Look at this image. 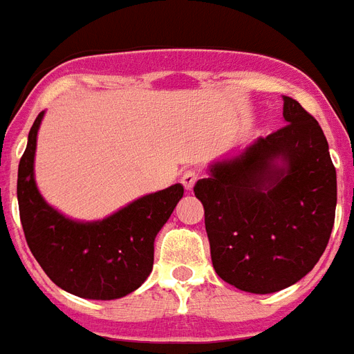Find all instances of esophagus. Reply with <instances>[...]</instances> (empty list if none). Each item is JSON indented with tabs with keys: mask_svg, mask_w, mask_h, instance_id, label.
I'll return each mask as SVG.
<instances>
[{
	"mask_svg": "<svg viewBox=\"0 0 354 354\" xmlns=\"http://www.w3.org/2000/svg\"><path fill=\"white\" fill-rule=\"evenodd\" d=\"M196 182H198V171H194V169H187L182 174L183 187H185L187 191H192V187H194Z\"/></svg>",
	"mask_w": 354,
	"mask_h": 354,
	"instance_id": "1",
	"label": "esophagus"
}]
</instances>
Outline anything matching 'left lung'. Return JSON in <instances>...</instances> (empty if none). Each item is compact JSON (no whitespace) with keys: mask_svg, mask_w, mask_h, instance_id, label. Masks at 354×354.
<instances>
[{"mask_svg":"<svg viewBox=\"0 0 354 354\" xmlns=\"http://www.w3.org/2000/svg\"><path fill=\"white\" fill-rule=\"evenodd\" d=\"M284 124L198 180L214 270L250 293L292 286L319 263L333 230L337 171L319 122L283 97Z\"/></svg>","mask_w":354,"mask_h":354,"instance_id":"left-lung-1","label":"left lung"}]
</instances>
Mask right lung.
Here are the masks:
<instances>
[{
    "instance_id": "1",
    "label": "right lung",
    "mask_w": 354,
    "mask_h": 354,
    "mask_svg": "<svg viewBox=\"0 0 354 354\" xmlns=\"http://www.w3.org/2000/svg\"><path fill=\"white\" fill-rule=\"evenodd\" d=\"M35 118L17 171V203L28 248L64 292L111 301L140 288L153 270L154 237L182 200V183L142 196L102 221H73L43 200L34 178Z\"/></svg>"
}]
</instances>
